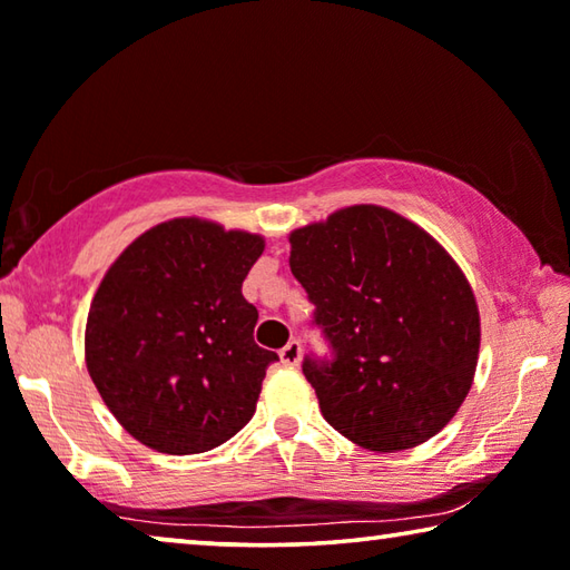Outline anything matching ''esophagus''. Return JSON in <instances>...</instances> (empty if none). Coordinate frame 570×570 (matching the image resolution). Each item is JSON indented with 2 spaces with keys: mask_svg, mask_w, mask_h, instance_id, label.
Instances as JSON below:
<instances>
[{
  "mask_svg": "<svg viewBox=\"0 0 570 570\" xmlns=\"http://www.w3.org/2000/svg\"><path fill=\"white\" fill-rule=\"evenodd\" d=\"M279 361H283L285 366H297V363H301V343L297 341L287 343V346L279 351Z\"/></svg>",
  "mask_w": 570,
  "mask_h": 570,
  "instance_id": "34e87169",
  "label": "esophagus"
}]
</instances>
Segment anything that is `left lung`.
<instances>
[{"mask_svg": "<svg viewBox=\"0 0 570 570\" xmlns=\"http://www.w3.org/2000/svg\"><path fill=\"white\" fill-rule=\"evenodd\" d=\"M291 269L333 361L303 373L335 432L371 452L432 440L468 399L480 356L470 279L426 229L353 204L291 232Z\"/></svg>", "mask_w": 570, "mask_h": 570, "instance_id": "8db88e82", "label": "left lung"}]
</instances>
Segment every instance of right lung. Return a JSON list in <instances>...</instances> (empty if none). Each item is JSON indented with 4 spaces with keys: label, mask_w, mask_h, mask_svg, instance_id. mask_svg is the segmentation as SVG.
Returning a JSON list of instances; mask_svg holds the SVG:
<instances>
[{
    "label": "right lung",
    "mask_w": 570,
    "mask_h": 570,
    "mask_svg": "<svg viewBox=\"0 0 570 570\" xmlns=\"http://www.w3.org/2000/svg\"><path fill=\"white\" fill-rule=\"evenodd\" d=\"M263 249V235L176 217L136 237L102 275L86 363L134 440L164 454H199L255 414L277 361L252 338L257 307L242 295Z\"/></svg>",
    "instance_id": "add662e5"
}]
</instances>
